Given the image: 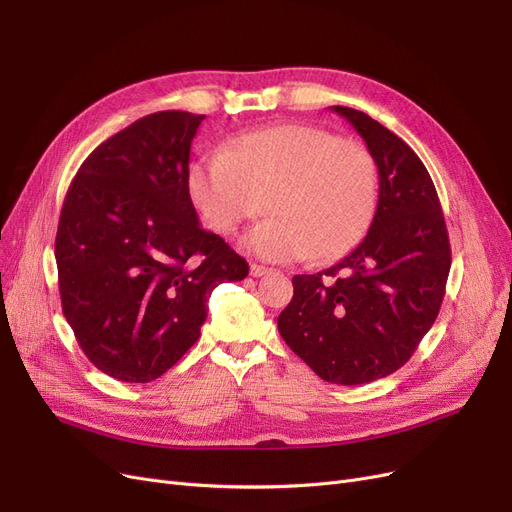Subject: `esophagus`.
Returning <instances> with one entry per match:
<instances>
[{"label":"esophagus","mask_w":512,"mask_h":512,"mask_svg":"<svg viewBox=\"0 0 512 512\" xmlns=\"http://www.w3.org/2000/svg\"><path fill=\"white\" fill-rule=\"evenodd\" d=\"M272 270L270 268H265V265H257V263H253L251 268H249V274L253 276V278H261V276H265V274H270Z\"/></svg>","instance_id":"obj_1"}]
</instances>
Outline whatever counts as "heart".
Listing matches in <instances>:
<instances>
[{
    "mask_svg": "<svg viewBox=\"0 0 512 512\" xmlns=\"http://www.w3.org/2000/svg\"><path fill=\"white\" fill-rule=\"evenodd\" d=\"M188 192L207 226L232 234L265 209L270 219L242 238L265 261H335L366 236L379 203L370 148L318 125L247 131L188 169Z\"/></svg>",
    "mask_w": 512,
    "mask_h": 512,
    "instance_id": "heart-1",
    "label": "heart"
}]
</instances>
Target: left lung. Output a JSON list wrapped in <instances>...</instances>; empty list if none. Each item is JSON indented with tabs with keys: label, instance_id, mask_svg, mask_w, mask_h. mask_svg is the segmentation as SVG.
Returning a JSON list of instances; mask_svg holds the SVG:
<instances>
[{
	"label": "left lung",
	"instance_id": "8db88e82",
	"mask_svg": "<svg viewBox=\"0 0 512 512\" xmlns=\"http://www.w3.org/2000/svg\"><path fill=\"white\" fill-rule=\"evenodd\" d=\"M332 110L374 154L379 203L366 238L345 259L293 278L278 330L320 379L364 385L402 368L427 335L452 255L433 180L416 152L366 113Z\"/></svg>",
	"mask_w": 512,
	"mask_h": 512
}]
</instances>
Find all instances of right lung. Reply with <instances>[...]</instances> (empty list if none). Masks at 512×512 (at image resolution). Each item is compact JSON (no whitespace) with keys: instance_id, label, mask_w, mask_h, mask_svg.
Segmentation results:
<instances>
[{"instance_id":"right-lung-1","label":"right lung","mask_w":512,"mask_h":512,"mask_svg":"<svg viewBox=\"0 0 512 512\" xmlns=\"http://www.w3.org/2000/svg\"><path fill=\"white\" fill-rule=\"evenodd\" d=\"M205 115L163 110L100 144L66 192L56 265L62 311L98 370L150 383L201 337L207 301L249 265L201 228L188 192Z\"/></svg>"}]
</instances>
